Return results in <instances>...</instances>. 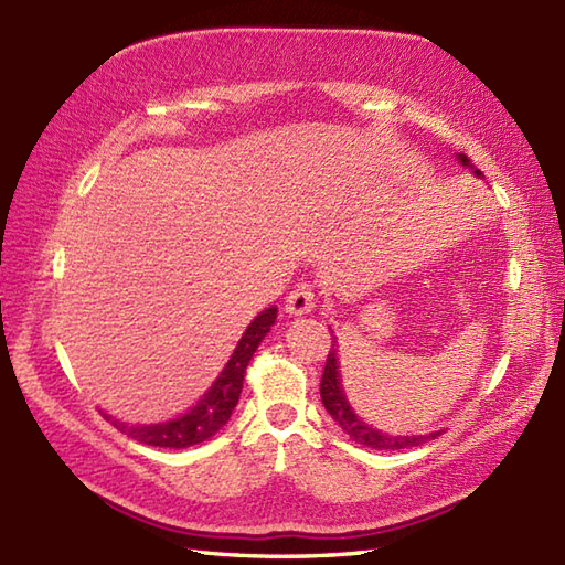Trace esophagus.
Segmentation results:
<instances>
[{
	"label": "esophagus",
	"mask_w": 565,
	"mask_h": 565,
	"mask_svg": "<svg viewBox=\"0 0 565 565\" xmlns=\"http://www.w3.org/2000/svg\"><path fill=\"white\" fill-rule=\"evenodd\" d=\"M286 313L289 316H308L310 310L316 308V296H313V289H310L308 284H301L296 286V289L286 296Z\"/></svg>",
	"instance_id": "obj_1"
}]
</instances>
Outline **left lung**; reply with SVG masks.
I'll list each match as a JSON object with an SVG mask.
<instances>
[{"instance_id":"1","label":"left lung","mask_w":565,"mask_h":565,"mask_svg":"<svg viewBox=\"0 0 565 565\" xmlns=\"http://www.w3.org/2000/svg\"><path fill=\"white\" fill-rule=\"evenodd\" d=\"M456 160L461 162V167L466 170H471L476 177L483 179V172L476 170L471 164V160L466 158L463 152H456ZM334 344L328 354V362H326V371H322V381H320V398L322 405H326V411L330 413V417L338 423L344 435H350L352 441L362 444L366 449H411V447H419V444H425L427 439H435L439 437V431H429V435H388V431H381L376 427H371L364 417H359L354 407L347 401V393L342 386V374H340V350H338V338H332Z\"/></svg>"}]
</instances>
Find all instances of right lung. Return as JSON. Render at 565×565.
Instances as JSON below:
<instances>
[{
    "mask_svg": "<svg viewBox=\"0 0 565 565\" xmlns=\"http://www.w3.org/2000/svg\"><path fill=\"white\" fill-rule=\"evenodd\" d=\"M276 313H279L276 306H269L264 308L259 316H255V320H252L247 330L243 332V338L237 340L231 359H227L225 366L221 369V374L215 376L209 391L203 393L201 398L182 415H177L172 419H162V423H150V425H130L106 413L104 417L111 419L114 427L121 429L124 435H128L130 439H136L140 444H148V447L186 449V447H194V444L211 439L215 431L231 419L235 405L239 401V391H243L245 369L249 364L252 354L257 352L259 342L267 338V332L274 328Z\"/></svg>",
    "mask_w": 565,
    "mask_h": 565,
    "instance_id": "obj_1",
    "label": "right lung"
}]
</instances>
